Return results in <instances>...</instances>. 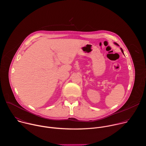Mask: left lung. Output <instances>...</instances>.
<instances>
[{"instance_id":"obj_1","label":"left lung","mask_w":146,"mask_h":146,"mask_svg":"<svg viewBox=\"0 0 146 146\" xmlns=\"http://www.w3.org/2000/svg\"><path fill=\"white\" fill-rule=\"evenodd\" d=\"M115 44H116V45H117V46H118V44H117V43H115ZM121 51H122V52L123 54V50H122V49L121 48Z\"/></svg>"}]
</instances>
